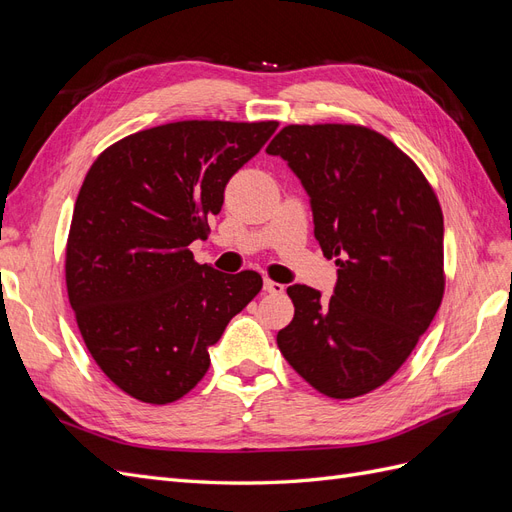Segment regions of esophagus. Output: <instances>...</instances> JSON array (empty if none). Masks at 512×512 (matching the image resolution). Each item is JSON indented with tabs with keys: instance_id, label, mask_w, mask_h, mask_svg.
<instances>
[{
	"instance_id": "34e87169",
	"label": "esophagus",
	"mask_w": 512,
	"mask_h": 512,
	"mask_svg": "<svg viewBox=\"0 0 512 512\" xmlns=\"http://www.w3.org/2000/svg\"><path fill=\"white\" fill-rule=\"evenodd\" d=\"M265 290L269 292V294H284V284H280V282H273V280H265Z\"/></svg>"
}]
</instances>
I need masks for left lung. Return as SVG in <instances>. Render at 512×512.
I'll use <instances>...</instances> for the list:
<instances>
[{
  "label": "left lung",
  "instance_id": "8db88e82",
  "mask_svg": "<svg viewBox=\"0 0 512 512\" xmlns=\"http://www.w3.org/2000/svg\"><path fill=\"white\" fill-rule=\"evenodd\" d=\"M312 198L314 235L339 267L331 299L294 284L284 359L322 395L354 399L406 363L444 297L436 190L384 134L359 123H292L267 147Z\"/></svg>",
  "mask_w": 512,
  "mask_h": 512
}]
</instances>
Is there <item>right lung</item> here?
Masks as SVG:
<instances>
[{
	"instance_id": "add662e5",
	"label": "right lung",
	"mask_w": 512,
	"mask_h": 512,
	"mask_svg": "<svg viewBox=\"0 0 512 512\" xmlns=\"http://www.w3.org/2000/svg\"><path fill=\"white\" fill-rule=\"evenodd\" d=\"M277 121L188 119L134 132L87 170L66 243V286L83 342L123 393L181 399L209 369V346L262 288L256 271L198 265L194 239L224 188Z\"/></svg>"
}]
</instances>
